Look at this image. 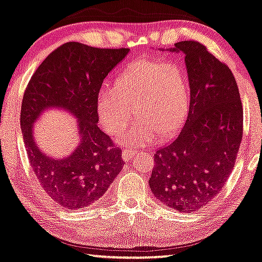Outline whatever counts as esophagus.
Segmentation results:
<instances>
[{"mask_svg":"<svg viewBox=\"0 0 262 262\" xmlns=\"http://www.w3.org/2000/svg\"><path fill=\"white\" fill-rule=\"evenodd\" d=\"M134 155H135V151L130 147L123 148V152H122V157H123L124 161H129Z\"/></svg>","mask_w":262,"mask_h":262,"instance_id":"34e87169","label":"esophagus"}]
</instances>
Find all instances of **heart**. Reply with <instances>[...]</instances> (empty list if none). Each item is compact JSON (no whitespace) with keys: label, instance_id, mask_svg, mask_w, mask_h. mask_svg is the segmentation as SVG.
I'll use <instances>...</instances> for the list:
<instances>
[{"label":"heart","instance_id":"obj_1","mask_svg":"<svg viewBox=\"0 0 262 262\" xmlns=\"http://www.w3.org/2000/svg\"><path fill=\"white\" fill-rule=\"evenodd\" d=\"M191 104V83L183 65L165 60H137L115 79L114 88L98 97L99 117L110 134H120L133 118L140 120L123 140L144 144L177 133Z\"/></svg>","mask_w":262,"mask_h":262}]
</instances>
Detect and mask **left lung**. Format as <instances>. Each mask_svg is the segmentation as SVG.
<instances>
[{
	"label": "left lung",
	"mask_w": 262,
	"mask_h": 262,
	"mask_svg": "<svg viewBox=\"0 0 262 262\" xmlns=\"http://www.w3.org/2000/svg\"><path fill=\"white\" fill-rule=\"evenodd\" d=\"M185 53L191 83L186 123L155 154L148 185L158 201L178 211H194L223 190L243 137V106L230 68L198 41L175 43Z\"/></svg>",
	"instance_id": "8db88e82"
}]
</instances>
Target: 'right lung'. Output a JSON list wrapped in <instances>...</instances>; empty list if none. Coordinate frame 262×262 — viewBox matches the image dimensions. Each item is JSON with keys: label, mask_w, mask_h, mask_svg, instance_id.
Returning a JSON list of instances; mask_svg holds the SVG:
<instances>
[{"label": "right lung", "mask_w": 262, "mask_h": 262, "mask_svg": "<svg viewBox=\"0 0 262 262\" xmlns=\"http://www.w3.org/2000/svg\"><path fill=\"white\" fill-rule=\"evenodd\" d=\"M128 52L64 43L42 61L26 85L20 111L26 152L39 185L58 207L75 210L94 203L123 168L121 147L97 125L98 97L102 81ZM51 106L64 107L79 120L81 142L60 160L42 154L32 137L33 121Z\"/></svg>", "instance_id": "1"}]
</instances>
